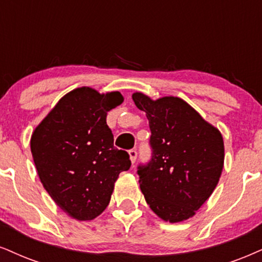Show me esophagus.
<instances>
[{"label": "esophagus", "instance_id": "34e87169", "mask_svg": "<svg viewBox=\"0 0 262 262\" xmlns=\"http://www.w3.org/2000/svg\"><path fill=\"white\" fill-rule=\"evenodd\" d=\"M128 156H130V160L132 164H135V161L137 159V150L136 149H130L128 150Z\"/></svg>", "mask_w": 262, "mask_h": 262}]
</instances>
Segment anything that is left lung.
Here are the masks:
<instances>
[{
	"instance_id": "left-lung-1",
	"label": "left lung",
	"mask_w": 262,
	"mask_h": 262,
	"mask_svg": "<svg viewBox=\"0 0 262 262\" xmlns=\"http://www.w3.org/2000/svg\"><path fill=\"white\" fill-rule=\"evenodd\" d=\"M135 104L146 112L151 159L138 166L147 204L171 224L185 221L208 200L225 160L221 132L179 97L153 99L136 92Z\"/></svg>"
}]
</instances>
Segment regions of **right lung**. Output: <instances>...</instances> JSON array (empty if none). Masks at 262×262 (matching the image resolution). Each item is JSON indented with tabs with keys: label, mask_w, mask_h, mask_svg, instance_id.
I'll return each instance as SVG.
<instances>
[{
	"label": "right lung",
	"mask_w": 262,
	"mask_h": 262,
	"mask_svg": "<svg viewBox=\"0 0 262 262\" xmlns=\"http://www.w3.org/2000/svg\"><path fill=\"white\" fill-rule=\"evenodd\" d=\"M124 102L120 92L79 87L59 99L35 131L30 147L42 185L70 217L89 221L111 202L114 183L131 166L114 147L106 114Z\"/></svg>",
	"instance_id": "add662e5"
}]
</instances>
